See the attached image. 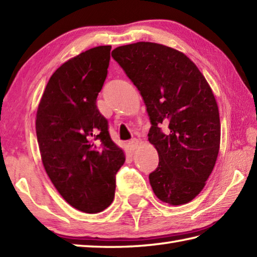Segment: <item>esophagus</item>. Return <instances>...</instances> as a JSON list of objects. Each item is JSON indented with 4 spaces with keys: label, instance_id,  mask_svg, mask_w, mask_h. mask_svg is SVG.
<instances>
[{
    "label": "esophagus",
    "instance_id": "obj_1",
    "mask_svg": "<svg viewBox=\"0 0 257 257\" xmlns=\"http://www.w3.org/2000/svg\"><path fill=\"white\" fill-rule=\"evenodd\" d=\"M138 145H139V140L138 139H132L128 143V149L130 150V152H135V150L137 149Z\"/></svg>",
    "mask_w": 257,
    "mask_h": 257
}]
</instances>
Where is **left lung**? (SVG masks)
Returning <instances> with one entry per match:
<instances>
[{
  "label": "left lung",
  "instance_id": "8db88e82",
  "mask_svg": "<svg viewBox=\"0 0 257 257\" xmlns=\"http://www.w3.org/2000/svg\"><path fill=\"white\" fill-rule=\"evenodd\" d=\"M111 55L147 108L148 140L159 156L158 167L149 174L155 195L169 205L190 202L202 192L219 152L212 89L192 60L166 45L137 42L115 48Z\"/></svg>",
  "mask_w": 257,
  "mask_h": 257
}]
</instances>
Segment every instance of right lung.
I'll use <instances>...</instances> for the list:
<instances>
[{
    "label": "right lung",
    "mask_w": 257,
    "mask_h": 257,
    "mask_svg": "<svg viewBox=\"0 0 257 257\" xmlns=\"http://www.w3.org/2000/svg\"><path fill=\"white\" fill-rule=\"evenodd\" d=\"M111 45L87 50L55 70L37 111L42 163L60 195L83 213L102 212L112 203L115 175L124 154L109 135L97 108L107 78Z\"/></svg>",
    "instance_id": "obj_1"
}]
</instances>
